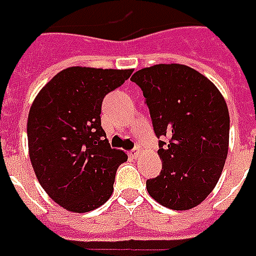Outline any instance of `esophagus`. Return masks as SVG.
Masks as SVG:
<instances>
[{"label":"esophagus","mask_w":256,"mask_h":256,"mask_svg":"<svg viewBox=\"0 0 256 256\" xmlns=\"http://www.w3.org/2000/svg\"><path fill=\"white\" fill-rule=\"evenodd\" d=\"M128 156L132 157V158H137V157L140 156V150H138V148H134V149H132V150L128 152Z\"/></svg>","instance_id":"esophagus-1"}]
</instances>
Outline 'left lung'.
<instances>
[{
  "instance_id": "8db88e82",
  "label": "left lung",
  "mask_w": 256,
  "mask_h": 256,
  "mask_svg": "<svg viewBox=\"0 0 256 256\" xmlns=\"http://www.w3.org/2000/svg\"><path fill=\"white\" fill-rule=\"evenodd\" d=\"M132 81L142 90L162 162L160 175L146 180L149 196L170 209L196 208L216 187L228 154L222 94L200 72L178 64L138 70Z\"/></svg>"
}]
</instances>
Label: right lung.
<instances>
[{"label":"right lung","instance_id":"1","mask_svg":"<svg viewBox=\"0 0 256 256\" xmlns=\"http://www.w3.org/2000/svg\"><path fill=\"white\" fill-rule=\"evenodd\" d=\"M133 70L68 68L38 94L28 114L30 158L38 180L66 210L99 208L114 190L118 166L128 160L112 149L102 128V103Z\"/></svg>","mask_w":256,"mask_h":256}]
</instances>
